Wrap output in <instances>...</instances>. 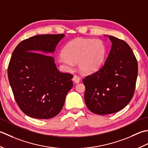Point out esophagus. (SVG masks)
Returning <instances> with one entry per match:
<instances>
[{"instance_id": "obj_1", "label": "esophagus", "mask_w": 148, "mask_h": 148, "mask_svg": "<svg viewBox=\"0 0 148 148\" xmlns=\"http://www.w3.org/2000/svg\"><path fill=\"white\" fill-rule=\"evenodd\" d=\"M73 80L76 84H78V83H79V82H80V78L78 76H77V75H74L73 77Z\"/></svg>"}]
</instances>
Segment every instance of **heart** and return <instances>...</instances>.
<instances>
[{
  "mask_svg": "<svg viewBox=\"0 0 148 148\" xmlns=\"http://www.w3.org/2000/svg\"><path fill=\"white\" fill-rule=\"evenodd\" d=\"M106 48L99 40L77 38L71 41L62 50L58 62L62 68L70 71L75 63L84 73L94 72L101 67L104 62Z\"/></svg>",
  "mask_w": 148,
  "mask_h": 148,
  "instance_id": "b5f03b06",
  "label": "heart"
}]
</instances>
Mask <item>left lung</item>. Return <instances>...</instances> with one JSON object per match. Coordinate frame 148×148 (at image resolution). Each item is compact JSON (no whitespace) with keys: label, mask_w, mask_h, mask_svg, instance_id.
Returning <instances> with one entry per match:
<instances>
[{"label":"left lung","mask_w":148,"mask_h":148,"mask_svg":"<svg viewBox=\"0 0 148 148\" xmlns=\"http://www.w3.org/2000/svg\"><path fill=\"white\" fill-rule=\"evenodd\" d=\"M108 38L112 47L103 65L82 80L86 106L99 115L116 113L129 103L138 74L137 61L130 47L114 36Z\"/></svg>","instance_id":"left-lung-1"}]
</instances>
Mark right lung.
<instances>
[{
    "mask_svg": "<svg viewBox=\"0 0 148 148\" xmlns=\"http://www.w3.org/2000/svg\"><path fill=\"white\" fill-rule=\"evenodd\" d=\"M64 36H32L20 42L12 53L8 68L9 82L21 110L33 118L57 116L73 87V75L60 72L53 57L44 54L53 53Z\"/></svg>",
    "mask_w": 148,
    "mask_h": 148,
    "instance_id": "obj_1",
    "label": "right lung"
}]
</instances>
